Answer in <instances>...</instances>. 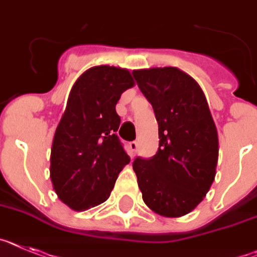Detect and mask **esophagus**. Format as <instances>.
Returning a JSON list of instances; mask_svg holds the SVG:
<instances>
[{
    "mask_svg": "<svg viewBox=\"0 0 257 257\" xmlns=\"http://www.w3.org/2000/svg\"><path fill=\"white\" fill-rule=\"evenodd\" d=\"M128 147H129V154H131V156H135L136 153H137V149H138L137 142H136V141L129 142Z\"/></svg>",
    "mask_w": 257,
    "mask_h": 257,
    "instance_id": "1",
    "label": "esophagus"
}]
</instances>
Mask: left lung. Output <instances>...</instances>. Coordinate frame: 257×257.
I'll list each match as a JSON object with an SVG mask.
<instances>
[{
    "label": "left lung",
    "instance_id": "8db88e82",
    "mask_svg": "<svg viewBox=\"0 0 257 257\" xmlns=\"http://www.w3.org/2000/svg\"><path fill=\"white\" fill-rule=\"evenodd\" d=\"M159 125V149L137 158L133 169L146 206L164 217H181L208 193L216 176L218 137L199 84L176 67L133 71Z\"/></svg>",
    "mask_w": 257,
    "mask_h": 257
}]
</instances>
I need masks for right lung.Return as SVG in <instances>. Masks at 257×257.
I'll return each mask as SVG.
<instances>
[{
  "mask_svg": "<svg viewBox=\"0 0 257 257\" xmlns=\"http://www.w3.org/2000/svg\"><path fill=\"white\" fill-rule=\"evenodd\" d=\"M126 68L95 66L80 76L55 131L50 178L58 198L75 211L106 202L121 169L131 162L116 132V103L135 86Z\"/></svg>",
  "mask_w": 257,
  "mask_h": 257,
  "instance_id": "right-lung-1",
  "label": "right lung"
}]
</instances>
